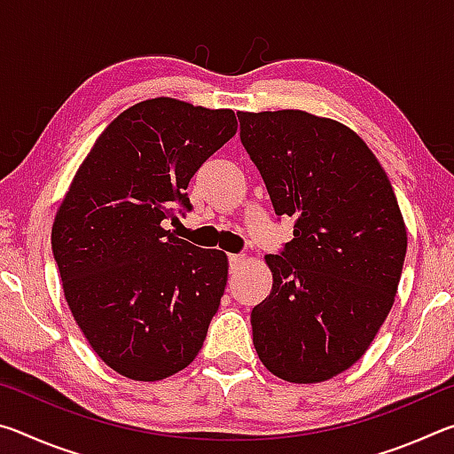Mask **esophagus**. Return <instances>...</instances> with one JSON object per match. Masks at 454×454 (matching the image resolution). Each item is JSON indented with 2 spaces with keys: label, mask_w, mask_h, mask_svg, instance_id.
<instances>
[{
  "label": "esophagus",
  "mask_w": 454,
  "mask_h": 454,
  "mask_svg": "<svg viewBox=\"0 0 454 454\" xmlns=\"http://www.w3.org/2000/svg\"><path fill=\"white\" fill-rule=\"evenodd\" d=\"M228 262H230V272H238L240 270V266L246 262V256L244 254H230Z\"/></svg>",
  "instance_id": "1"
}]
</instances>
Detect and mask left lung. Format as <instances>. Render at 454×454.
Returning <instances> with one entry per match:
<instances>
[{
    "mask_svg": "<svg viewBox=\"0 0 454 454\" xmlns=\"http://www.w3.org/2000/svg\"><path fill=\"white\" fill-rule=\"evenodd\" d=\"M240 140L294 238L268 254L272 290L252 309L258 358L282 380L347 371L393 309L406 254L395 190L340 121L302 110L240 112Z\"/></svg>",
    "mask_w": 454,
    "mask_h": 454,
    "instance_id": "8db88e82",
    "label": "left lung"
}]
</instances>
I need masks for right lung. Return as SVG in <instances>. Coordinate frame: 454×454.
Instances as JSON below:
<instances>
[{"label":"right lung","mask_w":454,"mask_h":454,"mask_svg":"<svg viewBox=\"0 0 454 454\" xmlns=\"http://www.w3.org/2000/svg\"><path fill=\"white\" fill-rule=\"evenodd\" d=\"M236 129L232 110L145 99L99 134L59 204L51 250L66 302L96 355L126 379H168L202 348L228 258L162 222L176 206L192 208V176Z\"/></svg>","instance_id":"add662e5"}]
</instances>
